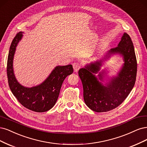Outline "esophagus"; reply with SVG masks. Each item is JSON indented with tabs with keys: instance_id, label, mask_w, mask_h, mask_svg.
Instances as JSON below:
<instances>
[{
	"instance_id": "esophagus-1",
	"label": "esophagus",
	"mask_w": 147,
	"mask_h": 147,
	"mask_svg": "<svg viewBox=\"0 0 147 147\" xmlns=\"http://www.w3.org/2000/svg\"><path fill=\"white\" fill-rule=\"evenodd\" d=\"M73 67L75 72H78V71L80 69V64L78 62H74L73 63Z\"/></svg>"
}]
</instances>
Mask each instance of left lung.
I'll use <instances>...</instances> for the list:
<instances>
[{"mask_svg":"<svg viewBox=\"0 0 147 147\" xmlns=\"http://www.w3.org/2000/svg\"><path fill=\"white\" fill-rule=\"evenodd\" d=\"M116 54L122 57L124 63L117 76L103 84L107 72L101 70V67L112 55ZM78 74L83 86L84 101L90 109L105 112L120 105L133 88L137 74L134 48L129 35L124 33L117 47L109 51L101 59L80 68Z\"/></svg>","mask_w":147,"mask_h":147,"instance_id":"obj_1","label":"left lung"}]
</instances>
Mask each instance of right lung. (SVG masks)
Segmentation results:
<instances>
[{
	"label": "right lung",
	"instance_id": "obj_1",
	"mask_svg": "<svg viewBox=\"0 0 147 147\" xmlns=\"http://www.w3.org/2000/svg\"><path fill=\"white\" fill-rule=\"evenodd\" d=\"M20 32L14 38L9 51L7 60L8 85L13 95L27 109L36 112H44L53 108L57 100L65 79L73 73L71 65L57 66L41 84L26 87L18 82L13 70V59L16 47L23 36Z\"/></svg>",
	"mask_w": 147,
	"mask_h": 147
}]
</instances>
